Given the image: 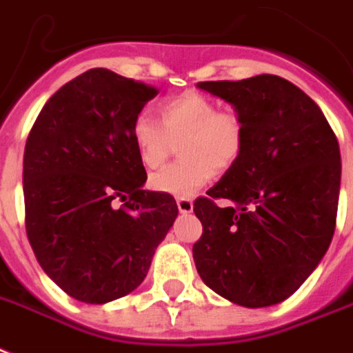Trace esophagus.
<instances>
[{
	"mask_svg": "<svg viewBox=\"0 0 353 353\" xmlns=\"http://www.w3.org/2000/svg\"><path fill=\"white\" fill-rule=\"evenodd\" d=\"M177 209L183 214H188V212H192V209H194V203H192L190 198H177Z\"/></svg>",
	"mask_w": 353,
	"mask_h": 353,
	"instance_id": "obj_1",
	"label": "esophagus"
}]
</instances>
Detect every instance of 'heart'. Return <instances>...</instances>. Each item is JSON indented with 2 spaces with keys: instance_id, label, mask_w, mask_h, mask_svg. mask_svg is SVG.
<instances>
[{
  "instance_id": "b5f03b06",
  "label": "heart",
  "mask_w": 353,
  "mask_h": 353,
  "mask_svg": "<svg viewBox=\"0 0 353 353\" xmlns=\"http://www.w3.org/2000/svg\"><path fill=\"white\" fill-rule=\"evenodd\" d=\"M159 120L139 114L131 125L137 155L153 170L179 144L181 159L150 177V187L163 194L187 198L209 183L214 172L239 163L246 144V123L236 111L222 109L214 99L194 90L177 94L157 105Z\"/></svg>"
}]
</instances>
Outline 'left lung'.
I'll use <instances>...</instances> for the list:
<instances>
[{"mask_svg": "<svg viewBox=\"0 0 353 353\" xmlns=\"http://www.w3.org/2000/svg\"><path fill=\"white\" fill-rule=\"evenodd\" d=\"M198 87L235 107L246 144L207 198L194 201L203 225L192 246L196 268L225 300L268 307L294 294L330 248L341 188L337 137L319 105L278 75Z\"/></svg>", "mask_w": 353, "mask_h": 353, "instance_id": "1", "label": "left lung"}]
</instances>
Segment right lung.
Wrapping results in <instances>:
<instances>
[{
  "label": "right lung",
  "mask_w": 353,
  "mask_h": 353,
  "mask_svg": "<svg viewBox=\"0 0 353 353\" xmlns=\"http://www.w3.org/2000/svg\"><path fill=\"white\" fill-rule=\"evenodd\" d=\"M159 88L107 68L66 83L42 107L23 152L26 231L68 296L107 303L144 281L177 216L148 176L131 125Z\"/></svg>",
  "instance_id": "1"
}]
</instances>
